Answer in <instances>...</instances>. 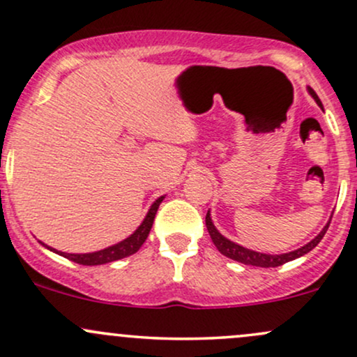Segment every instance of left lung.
Masks as SVG:
<instances>
[{"label": "left lung", "instance_id": "8db88e82", "mask_svg": "<svg viewBox=\"0 0 357 357\" xmlns=\"http://www.w3.org/2000/svg\"><path fill=\"white\" fill-rule=\"evenodd\" d=\"M307 89H308V93H310V96L313 98V100H315V103L319 105L320 108H324L322 101L319 100L317 93L313 91L310 86H308ZM205 223H206V230H208V234H210L211 241H213L215 248L220 250V254H223V256H227L229 259L242 262V264H248V266H257V268H276V266L284 264V262L298 259V257L305 256L307 252H310V250L315 248V245H319V242L322 241V237L325 236V232H327L328 223H331V222H327V225H325L324 229L320 230L319 236L313 237L312 241L308 242V244L303 245V248L289 250V252H283V254H266V252H259V250L248 249V248H244V245L237 244V242L230 241V238H227L225 236H222V234L218 232L217 227H215L213 220H211L210 210H208V213H206Z\"/></svg>", "mask_w": 357, "mask_h": 357}]
</instances>
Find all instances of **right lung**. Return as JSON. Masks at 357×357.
I'll return each instance as SVG.
<instances>
[{"label":"right lung","instance_id":"right-lung-1","mask_svg":"<svg viewBox=\"0 0 357 357\" xmlns=\"http://www.w3.org/2000/svg\"><path fill=\"white\" fill-rule=\"evenodd\" d=\"M164 198H166V195H162V197H159L154 203H152L151 208H149V211L146 213V217H144L142 223L137 227L130 236L125 237L123 241L116 242V244L109 245V248L95 250V252L70 254V252H62V250L50 248V245L44 244L42 241H38V242H40L45 249L52 250V252L59 254V256H62V257H66V259L74 261V262H77V264H83V266H100V264H108V262L123 259V257L132 256V254H135L137 250L142 248V244L146 242V238L149 237V232H151V229H152V223H154V217H155V213H158L159 205L162 203Z\"/></svg>","mask_w":357,"mask_h":357}]
</instances>
